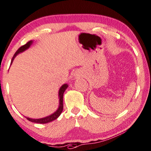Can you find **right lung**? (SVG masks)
<instances>
[{
    "label": "right lung",
    "instance_id": "obj_1",
    "mask_svg": "<svg viewBox=\"0 0 151 151\" xmlns=\"http://www.w3.org/2000/svg\"><path fill=\"white\" fill-rule=\"evenodd\" d=\"M33 41L31 40V41L27 42L26 44H24V46H22L20 48H18V50H17V51L16 52V53L14 54V57H13V58L12 59V61H11V64L13 63V61H14L15 57H16L18 54L21 53V52H23L24 51H25L26 50L28 49V48L31 46V44H33ZM68 85L67 83H65V84H63V86H61V88H59V94H58L59 99V107H58V109L56 110V111H55L53 114H50V115L46 116V117L42 118L33 119V118H30L29 117H25V118H27V120L30 121V122H35V123H40V124H45V123L50 122H52V121L55 120V119H57L59 116L61 115V112H62V111H63V93H64L65 90H66V89L68 88Z\"/></svg>",
    "mask_w": 151,
    "mask_h": 151
}]
</instances>
